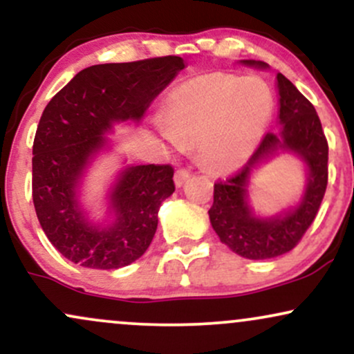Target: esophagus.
Segmentation results:
<instances>
[{"label":"esophagus","instance_id":"1","mask_svg":"<svg viewBox=\"0 0 354 354\" xmlns=\"http://www.w3.org/2000/svg\"><path fill=\"white\" fill-rule=\"evenodd\" d=\"M189 178H191L189 171H186V169H178V171L174 173V185H176V188H181Z\"/></svg>","mask_w":354,"mask_h":354}]
</instances>
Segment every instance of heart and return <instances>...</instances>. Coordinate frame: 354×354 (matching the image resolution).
<instances>
[{
    "label": "heart",
    "instance_id": "b5f03b06",
    "mask_svg": "<svg viewBox=\"0 0 354 354\" xmlns=\"http://www.w3.org/2000/svg\"><path fill=\"white\" fill-rule=\"evenodd\" d=\"M273 113L274 98L261 80L209 73L171 89L156 131L173 148L198 143L206 169L231 173L253 156Z\"/></svg>",
    "mask_w": 354,
    "mask_h": 354
}]
</instances>
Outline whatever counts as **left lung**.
Returning a JSON list of instances; mask_svg holds the SVG:
<instances>
[{"label":"left lung","mask_w":354,"mask_h":354,"mask_svg":"<svg viewBox=\"0 0 354 354\" xmlns=\"http://www.w3.org/2000/svg\"><path fill=\"white\" fill-rule=\"evenodd\" d=\"M243 66L268 70L263 61L241 59ZM278 126L268 133L238 174L214 185L208 214L221 243L248 259H270L291 251L310 228L328 185V143L316 109L281 73L276 75ZM279 153L304 163L305 188L293 205L271 217L256 214L249 201L250 178Z\"/></svg>","instance_id":"1"}]
</instances>
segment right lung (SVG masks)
Masks as SVG:
<instances>
[{
  "label": "right lung",
  "mask_w": 354,
  "mask_h": 354,
  "mask_svg": "<svg viewBox=\"0 0 354 354\" xmlns=\"http://www.w3.org/2000/svg\"><path fill=\"white\" fill-rule=\"evenodd\" d=\"M185 68L180 56L81 70L44 108L33 143V203L51 245L75 265L118 270L145 254L161 203L174 191L169 165H124L104 194V214L84 205L88 171L113 151L120 123L140 124L153 100Z\"/></svg>",
  "instance_id": "obj_1"
}]
</instances>
